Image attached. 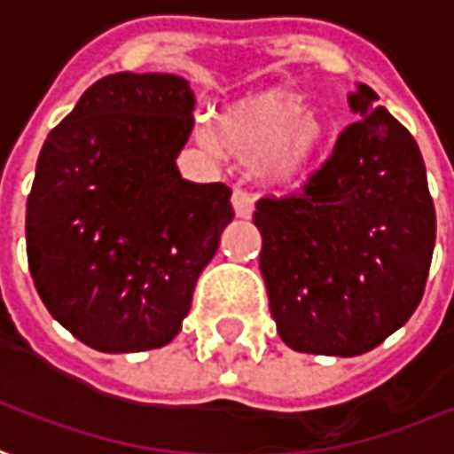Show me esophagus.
Instances as JSON below:
<instances>
[{
	"instance_id": "obj_1",
	"label": "esophagus",
	"mask_w": 454,
	"mask_h": 454,
	"mask_svg": "<svg viewBox=\"0 0 454 454\" xmlns=\"http://www.w3.org/2000/svg\"><path fill=\"white\" fill-rule=\"evenodd\" d=\"M231 203H233V211L239 218H248L254 213V198L251 193H246L243 188H236L233 196H231Z\"/></svg>"
}]
</instances>
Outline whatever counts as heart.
I'll use <instances>...</instances> for the list:
<instances>
[{
  "instance_id": "heart-1",
  "label": "heart",
  "mask_w": 454,
  "mask_h": 454,
  "mask_svg": "<svg viewBox=\"0 0 454 454\" xmlns=\"http://www.w3.org/2000/svg\"><path fill=\"white\" fill-rule=\"evenodd\" d=\"M208 148H218L246 165L263 163L276 185H299L319 160L326 143V122L306 110L291 92H263L233 105L215 130L200 133Z\"/></svg>"
}]
</instances>
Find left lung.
Returning <instances> with one entry per match:
<instances>
[{
    "label": "left lung",
    "mask_w": 454,
    "mask_h": 454,
    "mask_svg": "<svg viewBox=\"0 0 454 454\" xmlns=\"http://www.w3.org/2000/svg\"><path fill=\"white\" fill-rule=\"evenodd\" d=\"M356 115L299 193L261 198V276L294 352L356 356L404 326L425 294L434 203L410 130L356 85Z\"/></svg>",
    "instance_id": "1"
}]
</instances>
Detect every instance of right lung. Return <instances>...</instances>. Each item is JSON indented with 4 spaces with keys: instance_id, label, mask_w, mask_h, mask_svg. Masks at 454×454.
<instances>
[{
    "instance_id": "1",
    "label": "right lung",
    "mask_w": 454,
    "mask_h": 454,
    "mask_svg": "<svg viewBox=\"0 0 454 454\" xmlns=\"http://www.w3.org/2000/svg\"><path fill=\"white\" fill-rule=\"evenodd\" d=\"M193 107L178 74H107L42 145L29 274L47 311L98 352L173 341L233 218L228 185L180 178Z\"/></svg>"
}]
</instances>
